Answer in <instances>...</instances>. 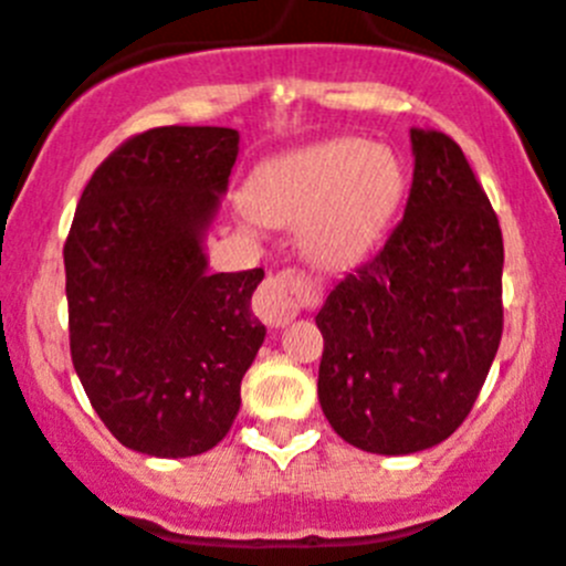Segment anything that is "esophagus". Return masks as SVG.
<instances>
[{"instance_id":"obj_1","label":"esophagus","mask_w":566,"mask_h":566,"mask_svg":"<svg viewBox=\"0 0 566 566\" xmlns=\"http://www.w3.org/2000/svg\"><path fill=\"white\" fill-rule=\"evenodd\" d=\"M315 298L317 287L310 279L298 276L295 271H282L260 284L254 295V312L268 326H284Z\"/></svg>"}]
</instances>
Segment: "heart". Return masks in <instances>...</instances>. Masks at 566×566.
<instances>
[{
	"label": "heart",
	"instance_id": "heart-1",
	"mask_svg": "<svg viewBox=\"0 0 566 566\" xmlns=\"http://www.w3.org/2000/svg\"><path fill=\"white\" fill-rule=\"evenodd\" d=\"M406 190L403 163L387 146L337 137L265 163L243 218L301 228L312 265L339 271L367 254L392 221Z\"/></svg>",
	"mask_w": 566,
	"mask_h": 566
}]
</instances>
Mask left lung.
Returning a JSON list of instances; mask_svg holds the SVG:
<instances>
[{
	"instance_id": "1",
	"label": "left lung",
	"mask_w": 566,
	"mask_h": 566,
	"mask_svg": "<svg viewBox=\"0 0 566 566\" xmlns=\"http://www.w3.org/2000/svg\"><path fill=\"white\" fill-rule=\"evenodd\" d=\"M403 218L328 293L317 398L348 446L406 457L464 422L503 334V238L451 137L411 129Z\"/></svg>"
}]
</instances>
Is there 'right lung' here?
<instances>
[{
	"label": "right lung",
	"mask_w": 566,
	"mask_h": 566,
	"mask_svg": "<svg viewBox=\"0 0 566 566\" xmlns=\"http://www.w3.org/2000/svg\"><path fill=\"white\" fill-rule=\"evenodd\" d=\"M238 129L157 126L93 171L65 240L74 370L120 446L210 451L240 411L265 326V271L210 273L205 240L238 160Z\"/></svg>",
	"instance_id": "right-lung-1"
}]
</instances>
